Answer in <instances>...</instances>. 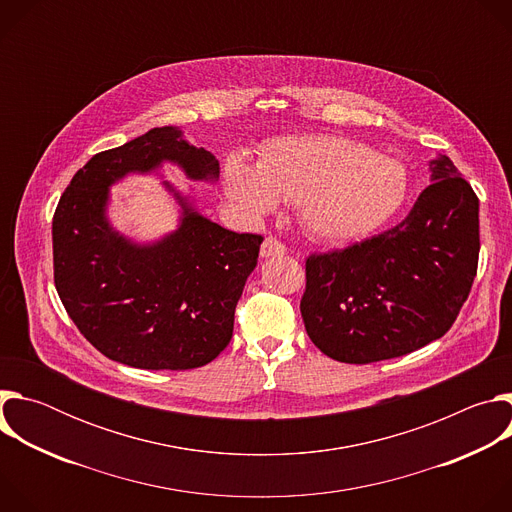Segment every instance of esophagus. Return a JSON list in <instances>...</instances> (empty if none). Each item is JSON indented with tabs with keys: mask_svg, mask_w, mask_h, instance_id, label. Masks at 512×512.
Returning a JSON list of instances; mask_svg holds the SVG:
<instances>
[{
	"mask_svg": "<svg viewBox=\"0 0 512 512\" xmlns=\"http://www.w3.org/2000/svg\"><path fill=\"white\" fill-rule=\"evenodd\" d=\"M287 249H285V245L279 241V239H275V237H267L265 241H263V245H261V257H279V255H283Z\"/></svg>",
	"mask_w": 512,
	"mask_h": 512,
	"instance_id": "34e87169",
	"label": "esophagus"
}]
</instances>
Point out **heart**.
<instances>
[{"label": "heart", "mask_w": 512, "mask_h": 512, "mask_svg": "<svg viewBox=\"0 0 512 512\" xmlns=\"http://www.w3.org/2000/svg\"><path fill=\"white\" fill-rule=\"evenodd\" d=\"M225 184L249 216L267 214L279 200L298 206L304 229L328 243H350L379 231L397 214L409 188L401 162L336 135L273 141L257 168L233 156Z\"/></svg>", "instance_id": "heart-1"}]
</instances>
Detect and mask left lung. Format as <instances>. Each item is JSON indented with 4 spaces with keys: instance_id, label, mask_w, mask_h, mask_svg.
Wrapping results in <instances>:
<instances>
[{
    "instance_id": "8db88e82",
    "label": "left lung",
    "mask_w": 512,
    "mask_h": 512,
    "mask_svg": "<svg viewBox=\"0 0 512 512\" xmlns=\"http://www.w3.org/2000/svg\"><path fill=\"white\" fill-rule=\"evenodd\" d=\"M403 221L371 239L306 259L300 302L310 340L330 358L369 364L442 338L472 289L478 196L448 156Z\"/></svg>"
}]
</instances>
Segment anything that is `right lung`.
<instances>
[{"label": "right lung", "instance_id": "obj_1", "mask_svg": "<svg viewBox=\"0 0 512 512\" xmlns=\"http://www.w3.org/2000/svg\"><path fill=\"white\" fill-rule=\"evenodd\" d=\"M164 160L192 180L218 162L176 127H154L93 156L62 192L52 218L54 285L70 320L107 358L145 371L198 369L233 338L235 308L257 265L261 235L233 233L186 202L178 231L135 245L107 221L109 186Z\"/></svg>", "mask_w": 512, "mask_h": 512}]
</instances>
